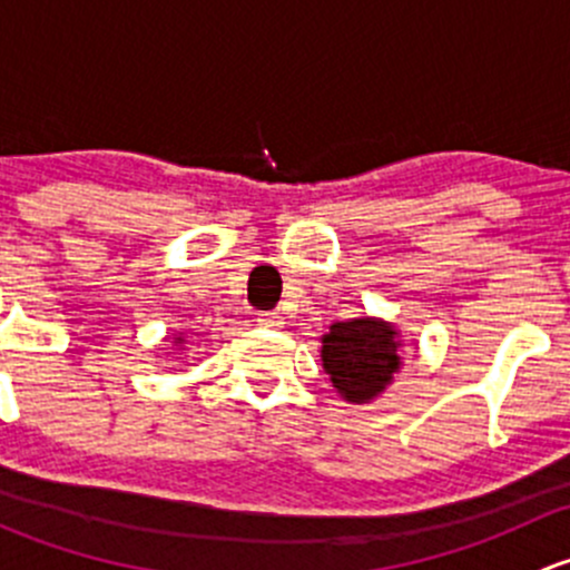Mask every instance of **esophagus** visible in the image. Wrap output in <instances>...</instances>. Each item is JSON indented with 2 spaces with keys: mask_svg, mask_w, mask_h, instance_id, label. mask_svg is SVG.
Segmentation results:
<instances>
[{
  "mask_svg": "<svg viewBox=\"0 0 570 570\" xmlns=\"http://www.w3.org/2000/svg\"><path fill=\"white\" fill-rule=\"evenodd\" d=\"M256 322L262 327H281V325H284V317H281V314H275V312H264V314H258Z\"/></svg>",
  "mask_w": 570,
  "mask_h": 570,
  "instance_id": "esophagus-1",
  "label": "esophagus"
}]
</instances>
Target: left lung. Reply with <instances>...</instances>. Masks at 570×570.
Returning <instances> with one entry per match:
<instances>
[{
  "instance_id": "1",
  "label": "left lung",
  "mask_w": 570,
  "mask_h": 570,
  "mask_svg": "<svg viewBox=\"0 0 570 570\" xmlns=\"http://www.w3.org/2000/svg\"><path fill=\"white\" fill-rule=\"evenodd\" d=\"M402 342L400 327L381 317L333 322L322 336V370L344 402L370 405L402 370Z\"/></svg>"
}]
</instances>
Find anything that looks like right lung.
I'll return each mask as SVG.
<instances>
[{
	"instance_id": "add662e5",
	"label": "right lung",
	"mask_w": 570,
	"mask_h": 570,
	"mask_svg": "<svg viewBox=\"0 0 570 570\" xmlns=\"http://www.w3.org/2000/svg\"><path fill=\"white\" fill-rule=\"evenodd\" d=\"M174 347H176V350L187 347V336H184V333H176V336H174Z\"/></svg>"
}]
</instances>
